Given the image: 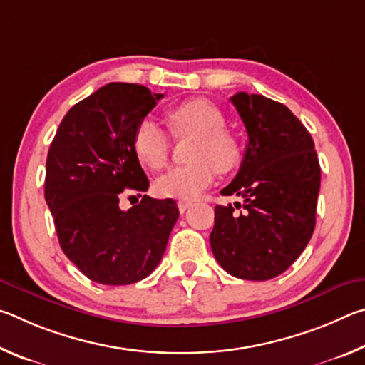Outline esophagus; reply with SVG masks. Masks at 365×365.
<instances>
[{"instance_id":"obj_1","label":"esophagus","mask_w":365,"mask_h":365,"mask_svg":"<svg viewBox=\"0 0 365 365\" xmlns=\"http://www.w3.org/2000/svg\"><path fill=\"white\" fill-rule=\"evenodd\" d=\"M177 206H178V211H180L182 214L187 211V209L191 206V201H185V200H180L177 202Z\"/></svg>"}]
</instances>
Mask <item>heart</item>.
I'll list each match as a JSON object with an SVG mask.
<instances>
[{"label":"heart","instance_id":"heart-1","mask_svg":"<svg viewBox=\"0 0 365 365\" xmlns=\"http://www.w3.org/2000/svg\"><path fill=\"white\" fill-rule=\"evenodd\" d=\"M169 127L175 137L195 135L190 156L195 160L175 165L160 175L156 191L164 197L195 200L215 178L217 170L228 174L238 168L242 150L237 138L224 130L225 117L207 100L195 98L165 110ZM133 150L146 168L163 169L169 160L170 137L158 120L146 117L133 133Z\"/></svg>","mask_w":365,"mask_h":365}]
</instances>
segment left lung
Masks as SVG:
<instances>
[{
	"instance_id": "8db88e82",
	"label": "left lung",
	"mask_w": 365,
	"mask_h": 365,
	"mask_svg": "<svg viewBox=\"0 0 365 365\" xmlns=\"http://www.w3.org/2000/svg\"><path fill=\"white\" fill-rule=\"evenodd\" d=\"M230 101L248 145L237 177L220 193L237 195L243 205L215 206L209 240L230 275L270 280L299 257L312 237L320 188L317 153L311 133L285 104L245 91Z\"/></svg>"
}]
</instances>
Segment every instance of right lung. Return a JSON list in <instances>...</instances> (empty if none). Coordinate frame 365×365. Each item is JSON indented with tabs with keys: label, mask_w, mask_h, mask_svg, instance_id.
Listing matches in <instances>:
<instances>
[{
	"label": "right lung",
	"mask_w": 365,
	"mask_h": 365,
	"mask_svg": "<svg viewBox=\"0 0 365 365\" xmlns=\"http://www.w3.org/2000/svg\"><path fill=\"white\" fill-rule=\"evenodd\" d=\"M163 96L137 83L104 85L69 109L49 146L45 200L59 245L83 275L101 285L146 279L178 219L170 197L145 195L128 211L119 207L123 190L150 187L133 133Z\"/></svg>",
	"instance_id": "1"
}]
</instances>
